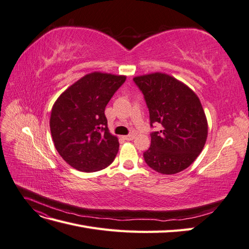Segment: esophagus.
Here are the masks:
<instances>
[{
	"label": "esophagus",
	"instance_id": "obj_1",
	"mask_svg": "<svg viewBox=\"0 0 249 249\" xmlns=\"http://www.w3.org/2000/svg\"><path fill=\"white\" fill-rule=\"evenodd\" d=\"M134 134H130V135H126V136H124V140H127V141H131V140H133L134 139Z\"/></svg>",
	"mask_w": 249,
	"mask_h": 249
}]
</instances>
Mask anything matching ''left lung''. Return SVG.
I'll use <instances>...</instances> for the list:
<instances>
[{
    "instance_id": "left-lung-1",
    "label": "left lung",
    "mask_w": 249,
    "mask_h": 249,
    "mask_svg": "<svg viewBox=\"0 0 249 249\" xmlns=\"http://www.w3.org/2000/svg\"><path fill=\"white\" fill-rule=\"evenodd\" d=\"M144 96L150 127V146L143 153L148 166L162 175H175L189 167L205 146L208 123L200 101L183 83L165 73L133 79Z\"/></svg>"
}]
</instances>
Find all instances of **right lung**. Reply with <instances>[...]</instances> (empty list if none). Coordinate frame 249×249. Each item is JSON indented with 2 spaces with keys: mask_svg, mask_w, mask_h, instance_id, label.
Instances as JSON below:
<instances>
[{
  "mask_svg": "<svg viewBox=\"0 0 249 249\" xmlns=\"http://www.w3.org/2000/svg\"><path fill=\"white\" fill-rule=\"evenodd\" d=\"M124 82V76L86 74L67 88L53 106V141L59 155L74 169L99 171L115 159L119 143L109 133L105 108Z\"/></svg>",
  "mask_w": 249,
  "mask_h": 249,
  "instance_id": "obj_1",
  "label": "right lung"
}]
</instances>
